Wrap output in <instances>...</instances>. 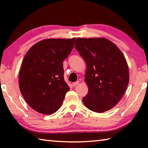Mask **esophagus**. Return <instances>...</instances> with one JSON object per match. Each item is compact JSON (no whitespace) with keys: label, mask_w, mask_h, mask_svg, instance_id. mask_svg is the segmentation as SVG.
Segmentation results:
<instances>
[{"label":"esophagus","mask_w":148,"mask_h":148,"mask_svg":"<svg viewBox=\"0 0 148 148\" xmlns=\"http://www.w3.org/2000/svg\"><path fill=\"white\" fill-rule=\"evenodd\" d=\"M77 84H79V81H77L76 82H74V83H72V86L75 87L76 86H77Z\"/></svg>","instance_id":"esophagus-1"}]
</instances>
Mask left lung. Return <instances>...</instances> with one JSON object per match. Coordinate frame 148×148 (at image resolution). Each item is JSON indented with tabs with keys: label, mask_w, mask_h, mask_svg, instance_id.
Segmentation results:
<instances>
[{
	"label": "left lung",
	"mask_w": 148,
	"mask_h": 148,
	"mask_svg": "<svg viewBox=\"0 0 148 148\" xmlns=\"http://www.w3.org/2000/svg\"><path fill=\"white\" fill-rule=\"evenodd\" d=\"M75 47L87 64L85 82L89 91L83 98L85 106L98 113L112 109L122 98L129 82L123 54L104 38H77Z\"/></svg>",
	"instance_id": "left-lung-1"
}]
</instances>
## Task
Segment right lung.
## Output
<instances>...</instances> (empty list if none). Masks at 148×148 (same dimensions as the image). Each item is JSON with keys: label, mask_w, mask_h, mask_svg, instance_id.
<instances>
[{"label": "right lung", "mask_w": 148, "mask_h": 148, "mask_svg": "<svg viewBox=\"0 0 148 148\" xmlns=\"http://www.w3.org/2000/svg\"><path fill=\"white\" fill-rule=\"evenodd\" d=\"M75 39L43 40L27 52L19 71V86L27 104L37 112L55 113L69 91L62 62L73 49Z\"/></svg>", "instance_id": "right-lung-1"}]
</instances>
